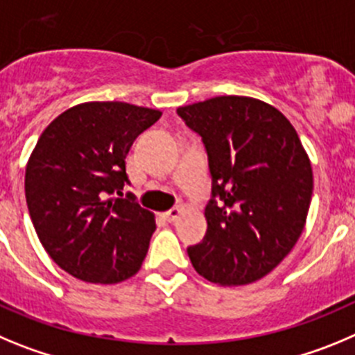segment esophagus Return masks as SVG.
Returning a JSON list of instances; mask_svg holds the SVG:
<instances>
[{
    "label": "esophagus",
    "instance_id": "1",
    "mask_svg": "<svg viewBox=\"0 0 355 355\" xmlns=\"http://www.w3.org/2000/svg\"><path fill=\"white\" fill-rule=\"evenodd\" d=\"M182 214H184V207H173V209H170L168 212H164V219L168 223H175L180 219Z\"/></svg>",
    "mask_w": 355,
    "mask_h": 355
}]
</instances>
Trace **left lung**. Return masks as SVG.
<instances>
[{
	"instance_id": "1",
	"label": "left lung",
	"mask_w": 355,
	"mask_h": 355,
	"mask_svg": "<svg viewBox=\"0 0 355 355\" xmlns=\"http://www.w3.org/2000/svg\"><path fill=\"white\" fill-rule=\"evenodd\" d=\"M201 136L212 175L207 233L187 249L200 276L248 285L274 270L301 237L313 194L311 162L276 107L223 95L177 110Z\"/></svg>"
}]
</instances>
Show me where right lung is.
Listing matches in <instances>:
<instances>
[{
  "label": "right lung",
  "mask_w": 355,
  "mask_h": 355,
  "mask_svg": "<svg viewBox=\"0 0 355 355\" xmlns=\"http://www.w3.org/2000/svg\"><path fill=\"white\" fill-rule=\"evenodd\" d=\"M161 111L127 102H83L46 127L26 164L35 232L53 261L86 283L113 285L141 269L155 217L129 184L125 157Z\"/></svg>",
  "instance_id": "1"
}]
</instances>
